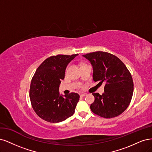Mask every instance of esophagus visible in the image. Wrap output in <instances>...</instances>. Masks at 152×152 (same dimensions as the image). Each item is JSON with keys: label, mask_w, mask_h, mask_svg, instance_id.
Masks as SVG:
<instances>
[{"label": "esophagus", "mask_w": 152, "mask_h": 152, "mask_svg": "<svg viewBox=\"0 0 152 152\" xmlns=\"http://www.w3.org/2000/svg\"><path fill=\"white\" fill-rule=\"evenodd\" d=\"M87 94H81V95H80V96H86Z\"/></svg>", "instance_id": "1"}]
</instances>
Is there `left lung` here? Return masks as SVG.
<instances>
[{
	"label": "left lung",
	"instance_id": "8db88e82",
	"mask_svg": "<svg viewBox=\"0 0 152 152\" xmlns=\"http://www.w3.org/2000/svg\"><path fill=\"white\" fill-rule=\"evenodd\" d=\"M83 56L93 67L94 81L105 84L102 95L92 94L95 101L90 105L91 111L104 118L119 115L128 108L133 94V81L128 68L108 52L98 51Z\"/></svg>",
	"mask_w": 152,
	"mask_h": 152
}]
</instances>
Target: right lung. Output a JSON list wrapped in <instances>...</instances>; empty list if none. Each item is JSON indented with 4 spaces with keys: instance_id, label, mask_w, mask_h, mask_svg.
Listing matches in <instances>:
<instances>
[{
    "instance_id": "obj_1",
    "label": "right lung",
    "mask_w": 152,
    "mask_h": 152,
    "mask_svg": "<svg viewBox=\"0 0 152 152\" xmlns=\"http://www.w3.org/2000/svg\"><path fill=\"white\" fill-rule=\"evenodd\" d=\"M77 56L50 57L37 69L31 82L30 99L33 110L42 119L55 123L74 114L80 95L76 93L62 95L58 90L67 66Z\"/></svg>"
}]
</instances>
